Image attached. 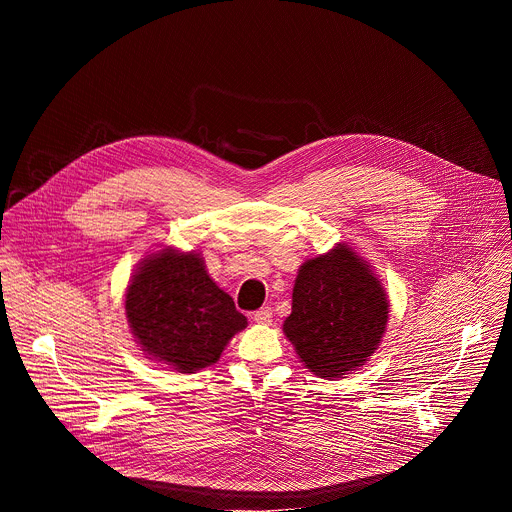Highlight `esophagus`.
<instances>
[{
    "label": "esophagus",
    "mask_w": 512,
    "mask_h": 512,
    "mask_svg": "<svg viewBox=\"0 0 512 512\" xmlns=\"http://www.w3.org/2000/svg\"><path fill=\"white\" fill-rule=\"evenodd\" d=\"M271 318H273V310L271 308H261L253 314V320L257 324H271Z\"/></svg>",
    "instance_id": "1"
}]
</instances>
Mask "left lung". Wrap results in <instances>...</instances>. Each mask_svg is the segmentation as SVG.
<instances>
[{
  "instance_id": "1",
  "label": "left lung",
  "mask_w": 512,
  "mask_h": 512,
  "mask_svg": "<svg viewBox=\"0 0 512 512\" xmlns=\"http://www.w3.org/2000/svg\"><path fill=\"white\" fill-rule=\"evenodd\" d=\"M387 318V294L371 265L338 245L300 267L283 332L316 377L342 379L377 350Z\"/></svg>"
}]
</instances>
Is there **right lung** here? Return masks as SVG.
I'll return each instance as SVG.
<instances>
[{"instance_id":"right-lung-1","label":"right lung","mask_w":512,"mask_h":512,"mask_svg":"<svg viewBox=\"0 0 512 512\" xmlns=\"http://www.w3.org/2000/svg\"><path fill=\"white\" fill-rule=\"evenodd\" d=\"M125 316L143 352L178 373L216 362L247 326L233 298L206 273L202 257L176 249L141 261L127 287Z\"/></svg>"}]
</instances>
